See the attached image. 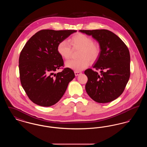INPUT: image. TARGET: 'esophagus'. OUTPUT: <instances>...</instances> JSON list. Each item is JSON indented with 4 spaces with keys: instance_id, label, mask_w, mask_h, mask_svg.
<instances>
[{
    "instance_id": "esophagus-1",
    "label": "esophagus",
    "mask_w": 147,
    "mask_h": 147,
    "mask_svg": "<svg viewBox=\"0 0 147 147\" xmlns=\"http://www.w3.org/2000/svg\"><path fill=\"white\" fill-rule=\"evenodd\" d=\"M74 73H75V75H76V76H79V75H80L82 73L80 72V71H74Z\"/></svg>"
}]
</instances>
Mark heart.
<instances>
[{
  "mask_svg": "<svg viewBox=\"0 0 147 147\" xmlns=\"http://www.w3.org/2000/svg\"><path fill=\"white\" fill-rule=\"evenodd\" d=\"M69 42L65 40L59 42L57 50L59 55L64 59H69L71 54V49H79L78 59L68 61L65 63L68 68L75 71H81L86 68L91 62H95L100 53L98 43L93 42L91 37L83 34L78 33L69 39Z\"/></svg>",
  "mask_w": 147,
  "mask_h": 147,
  "instance_id": "heart-1",
  "label": "heart"
}]
</instances>
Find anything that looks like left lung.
<instances>
[{"label": "left lung", "instance_id": "1", "mask_svg": "<svg viewBox=\"0 0 147 147\" xmlns=\"http://www.w3.org/2000/svg\"><path fill=\"white\" fill-rule=\"evenodd\" d=\"M92 36L99 43L100 53L92 69L85 70L88 77L85 90L98 103H107L119 98L124 91L130 77V55L122 40L107 30H79Z\"/></svg>", "mask_w": 147, "mask_h": 147}]
</instances>
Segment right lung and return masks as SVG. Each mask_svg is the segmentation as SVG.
<instances>
[{
    "label": "right lung",
    "mask_w": 147,
    "mask_h": 147,
    "mask_svg": "<svg viewBox=\"0 0 147 147\" xmlns=\"http://www.w3.org/2000/svg\"><path fill=\"white\" fill-rule=\"evenodd\" d=\"M77 30H42L36 32L22 49L19 61L21 85L36 104L49 107L63 96L69 83L75 77L73 70L63 67L57 52L58 43Z\"/></svg>",
    "instance_id": "add662e5"
}]
</instances>
